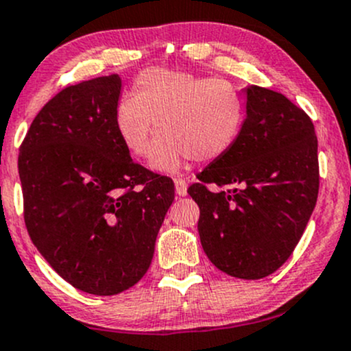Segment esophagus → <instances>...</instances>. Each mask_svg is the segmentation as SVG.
<instances>
[{
	"mask_svg": "<svg viewBox=\"0 0 351 351\" xmlns=\"http://www.w3.org/2000/svg\"><path fill=\"white\" fill-rule=\"evenodd\" d=\"M176 194L179 197L187 194V182L184 179H176Z\"/></svg>",
	"mask_w": 351,
	"mask_h": 351,
	"instance_id": "1",
	"label": "esophagus"
}]
</instances>
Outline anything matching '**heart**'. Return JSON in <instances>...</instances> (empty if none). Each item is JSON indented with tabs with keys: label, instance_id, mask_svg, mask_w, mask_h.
Returning a JSON list of instances; mask_svg holds the SVG:
<instances>
[{
	"label": "heart",
	"instance_id": "obj_1",
	"mask_svg": "<svg viewBox=\"0 0 351 351\" xmlns=\"http://www.w3.org/2000/svg\"><path fill=\"white\" fill-rule=\"evenodd\" d=\"M245 119L239 89L227 80L197 76L187 71L145 69L136 81V94L116 104L114 124L134 157H147L152 137V167L176 172L194 157L212 162L237 143Z\"/></svg>",
	"mask_w": 351,
	"mask_h": 351
}]
</instances>
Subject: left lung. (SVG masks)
Segmentation results:
<instances>
[{"label": "left lung", "instance_id": "obj_1", "mask_svg": "<svg viewBox=\"0 0 351 351\" xmlns=\"http://www.w3.org/2000/svg\"><path fill=\"white\" fill-rule=\"evenodd\" d=\"M237 143L197 176L200 243L219 270L258 280L280 269L303 235L318 197L312 119L275 90L247 86ZM207 183L221 187L212 193Z\"/></svg>", "mask_w": 351, "mask_h": 351}]
</instances>
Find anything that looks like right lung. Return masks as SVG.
Returning <instances> with one entry per match:
<instances>
[{
  "label": "right lung",
  "mask_w": 351,
  "mask_h": 351,
  "mask_svg": "<svg viewBox=\"0 0 351 351\" xmlns=\"http://www.w3.org/2000/svg\"><path fill=\"white\" fill-rule=\"evenodd\" d=\"M117 74L62 89L19 149L25 222L39 254L71 285L116 295L151 265L174 182L136 164L114 124Z\"/></svg>",
  "instance_id": "1"
}]
</instances>
